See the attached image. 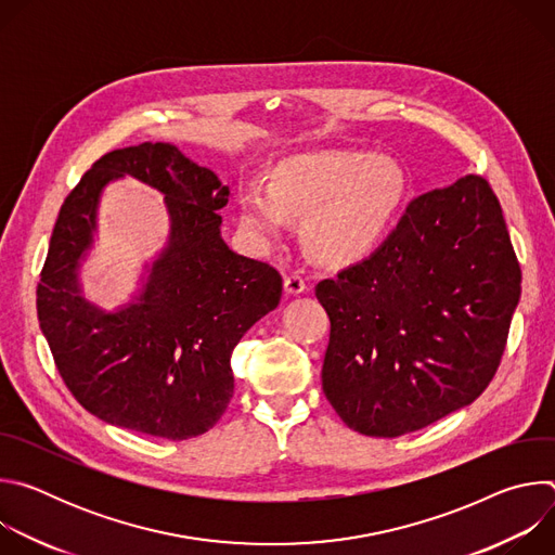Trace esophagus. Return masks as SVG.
Here are the masks:
<instances>
[{"mask_svg": "<svg viewBox=\"0 0 555 555\" xmlns=\"http://www.w3.org/2000/svg\"><path fill=\"white\" fill-rule=\"evenodd\" d=\"M283 285H285V292H287V294H302V292L307 289V283H305V279H302L298 272L287 274Z\"/></svg>", "mask_w": 555, "mask_h": 555, "instance_id": "1", "label": "esophagus"}]
</instances>
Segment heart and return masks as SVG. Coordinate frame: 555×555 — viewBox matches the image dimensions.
<instances>
[{
    "label": "heart",
    "instance_id": "b5f03b06",
    "mask_svg": "<svg viewBox=\"0 0 555 555\" xmlns=\"http://www.w3.org/2000/svg\"><path fill=\"white\" fill-rule=\"evenodd\" d=\"M406 176L398 163L364 151H327L283 163L274 186L253 182L242 206L246 223L279 234L289 212L305 215L307 244L330 261H351L375 248L398 219Z\"/></svg>",
    "mask_w": 555,
    "mask_h": 555
}]
</instances>
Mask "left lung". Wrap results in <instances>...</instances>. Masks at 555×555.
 <instances>
[{"label":"left lung","mask_w":555,"mask_h":555,"mask_svg":"<svg viewBox=\"0 0 555 555\" xmlns=\"http://www.w3.org/2000/svg\"><path fill=\"white\" fill-rule=\"evenodd\" d=\"M332 332L323 390L369 437H400L472 404L501 364L520 266L481 176L415 197L364 261L315 285Z\"/></svg>","instance_id":"1"}]
</instances>
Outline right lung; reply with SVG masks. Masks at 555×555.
Wrapping results in <instances>:
<instances>
[{
	"label": "right lung",
	"mask_w": 555,
	"mask_h": 555,
	"mask_svg": "<svg viewBox=\"0 0 555 555\" xmlns=\"http://www.w3.org/2000/svg\"><path fill=\"white\" fill-rule=\"evenodd\" d=\"M129 175L162 192L170 244L135 304L107 314L80 296L77 263L91 247L105 183ZM230 189L169 142L116 149L65 197L37 285V315L54 364L86 411L133 433L191 439L230 404L232 349L272 311L281 274L221 240Z\"/></svg>",
	"instance_id": "obj_1"
}]
</instances>
